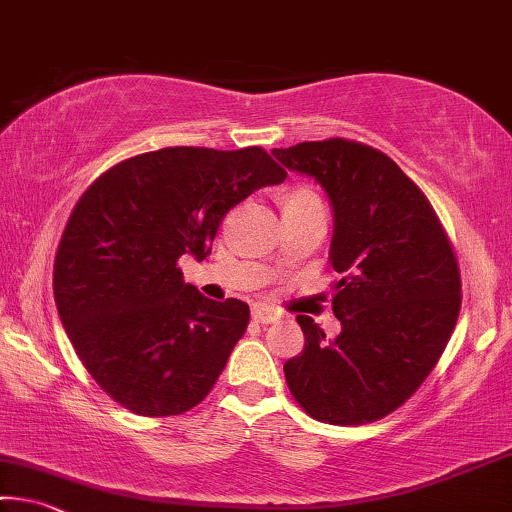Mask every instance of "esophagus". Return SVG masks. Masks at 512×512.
<instances>
[{"label":"esophagus","mask_w":512,"mask_h":512,"mask_svg":"<svg viewBox=\"0 0 512 512\" xmlns=\"http://www.w3.org/2000/svg\"><path fill=\"white\" fill-rule=\"evenodd\" d=\"M250 316H253L255 323H275L282 314L278 310H273V307H269V305H253Z\"/></svg>","instance_id":"1"}]
</instances>
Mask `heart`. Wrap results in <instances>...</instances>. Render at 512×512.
Instances as JSON below:
<instances>
[{
    "instance_id": "heart-1",
    "label": "heart",
    "mask_w": 512,
    "mask_h": 512,
    "mask_svg": "<svg viewBox=\"0 0 512 512\" xmlns=\"http://www.w3.org/2000/svg\"><path fill=\"white\" fill-rule=\"evenodd\" d=\"M303 202H319V198L310 189H294L285 198V205H303Z\"/></svg>"
}]
</instances>
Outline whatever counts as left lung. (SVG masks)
Wrapping results in <instances>:
<instances>
[{
  "instance_id": "obj_1",
  "label": "left lung",
  "mask_w": 512,
  "mask_h": 512,
  "mask_svg": "<svg viewBox=\"0 0 512 512\" xmlns=\"http://www.w3.org/2000/svg\"><path fill=\"white\" fill-rule=\"evenodd\" d=\"M287 170L314 177L332 207V312L326 339L310 316L285 378L307 415L335 426L376 421L417 392L440 360L460 312V273L419 186L387 154L330 139L273 150Z\"/></svg>"
}]
</instances>
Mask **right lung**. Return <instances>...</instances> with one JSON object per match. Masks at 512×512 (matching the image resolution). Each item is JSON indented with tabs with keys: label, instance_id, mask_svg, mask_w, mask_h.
Instances as JSON below:
<instances>
[{
	"label": "right lung",
	"instance_id": "1",
	"mask_svg": "<svg viewBox=\"0 0 512 512\" xmlns=\"http://www.w3.org/2000/svg\"><path fill=\"white\" fill-rule=\"evenodd\" d=\"M285 180L262 148H164L113 166L81 196L56 253L54 300L113 401L168 417L209 394L250 310L202 296L177 259L202 262L234 205Z\"/></svg>",
	"mask_w": 512,
	"mask_h": 512
}]
</instances>
